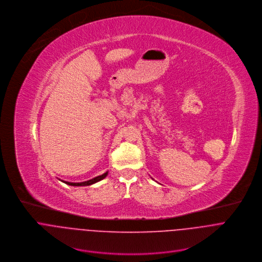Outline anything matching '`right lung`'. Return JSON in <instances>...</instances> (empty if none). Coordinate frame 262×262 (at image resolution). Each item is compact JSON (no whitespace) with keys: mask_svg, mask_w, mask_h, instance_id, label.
<instances>
[{"mask_svg":"<svg viewBox=\"0 0 262 262\" xmlns=\"http://www.w3.org/2000/svg\"><path fill=\"white\" fill-rule=\"evenodd\" d=\"M108 174V171H106L105 173H103L101 176H98L92 180H89V181H85V182H81V183H71V182H65V181H62L63 183L69 185V186H75V187H79V186H90V185H93L95 183H98L100 182L101 180H103L104 178H106Z\"/></svg>","mask_w":262,"mask_h":262,"instance_id":"right-lung-1","label":"right lung"}]
</instances>
